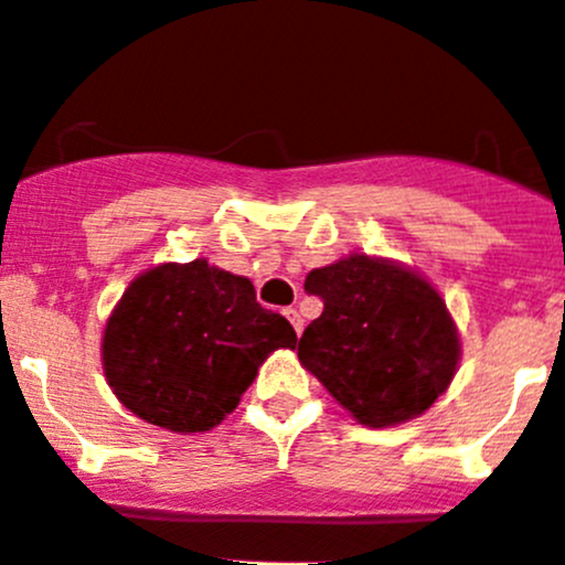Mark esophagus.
Listing matches in <instances>:
<instances>
[{
	"label": "esophagus",
	"instance_id": "1",
	"mask_svg": "<svg viewBox=\"0 0 565 565\" xmlns=\"http://www.w3.org/2000/svg\"><path fill=\"white\" fill-rule=\"evenodd\" d=\"M282 316L288 318L290 327L296 329V334H301V329H305V321H301V316H299V312H296V307H285Z\"/></svg>",
	"mask_w": 565,
	"mask_h": 565
}]
</instances>
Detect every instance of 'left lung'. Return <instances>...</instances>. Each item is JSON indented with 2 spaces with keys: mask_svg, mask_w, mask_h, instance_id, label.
<instances>
[{
  "mask_svg": "<svg viewBox=\"0 0 565 565\" xmlns=\"http://www.w3.org/2000/svg\"><path fill=\"white\" fill-rule=\"evenodd\" d=\"M323 312L299 340V362L367 428L420 417L450 387L461 338L420 271L351 253L305 277Z\"/></svg>",
  "mask_w": 565,
  "mask_h": 565,
  "instance_id": "1",
  "label": "left lung"
}]
</instances>
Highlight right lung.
Listing matches in <instances>:
<instances>
[{
    "mask_svg": "<svg viewBox=\"0 0 565 565\" xmlns=\"http://www.w3.org/2000/svg\"><path fill=\"white\" fill-rule=\"evenodd\" d=\"M277 349H296L294 327L255 301L247 277L198 258L134 277L106 318L100 362L139 420L198 434L236 409Z\"/></svg>",
    "mask_w": 565,
    "mask_h": 565,
    "instance_id": "obj_1",
    "label": "right lung"
}]
</instances>
